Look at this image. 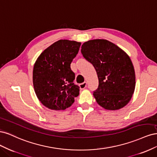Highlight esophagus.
Instances as JSON below:
<instances>
[{"instance_id":"1","label":"esophagus","mask_w":157,"mask_h":157,"mask_svg":"<svg viewBox=\"0 0 157 157\" xmlns=\"http://www.w3.org/2000/svg\"><path fill=\"white\" fill-rule=\"evenodd\" d=\"M86 86H87V83H86V82H82V83H81V84H79V87H80V88L81 89V90H82V89H84V88H85L86 87Z\"/></svg>"}]
</instances>
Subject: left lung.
<instances>
[{"instance_id": "8db88e82", "label": "left lung", "mask_w": 157, "mask_h": 157, "mask_svg": "<svg viewBox=\"0 0 157 157\" xmlns=\"http://www.w3.org/2000/svg\"><path fill=\"white\" fill-rule=\"evenodd\" d=\"M81 53L97 72L99 86L93 95L99 105L107 110H117L126 105L136 86L135 71L130 57L105 39L84 42Z\"/></svg>"}]
</instances>
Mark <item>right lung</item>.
<instances>
[{
  "instance_id": "obj_1",
  "label": "right lung",
  "mask_w": 157,
  "mask_h": 157,
  "mask_svg": "<svg viewBox=\"0 0 157 157\" xmlns=\"http://www.w3.org/2000/svg\"><path fill=\"white\" fill-rule=\"evenodd\" d=\"M81 43L59 40L42 52L33 71V82L39 101L52 110H65L79 95L74 84L75 75L71 63L78 54Z\"/></svg>"
}]
</instances>
